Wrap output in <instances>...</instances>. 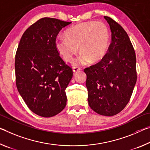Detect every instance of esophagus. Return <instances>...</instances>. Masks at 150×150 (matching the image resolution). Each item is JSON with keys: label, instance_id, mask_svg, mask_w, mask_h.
I'll use <instances>...</instances> for the list:
<instances>
[{"label": "esophagus", "instance_id": "esophagus-1", "mask_svg": "<svg viewBox=\"0 0 150 150\" xmlns=\"http://www.w3.org/2000/svg\"><path fill=\"white\" fill-rule=\"evenodd\" d=\"M80 71V68L77 67H73V73H77V71Z\"/></svg>", "mask_w": 150, "mask_h": 150}]
</instances>
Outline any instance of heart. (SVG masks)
Listing matches in <instances>:
<instances>
[{
	"label": "heart",
	"mask_w": 150,
	"mask_h": 150,
	"mask_svg": "<svg viewBox=\"0 0 150 150\" xmlns=\"http://www.w3.org/2000/svg\"><path fill=\"white\" fill-rule=\"evenodd\" d=\"M65 37L55 40L56 50L63 59L71 62L79 49L80 54L74 62L76 65L100 61L105 55L110 41L108 28L96 21L78 23L66 30Z\"/></svg>",
	"instance_id": "heart-1"
}]
</instances>
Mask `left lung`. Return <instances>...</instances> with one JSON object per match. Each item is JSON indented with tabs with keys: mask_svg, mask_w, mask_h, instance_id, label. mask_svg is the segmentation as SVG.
Instances as JSON below:
<instances>
[{
	"mask_svg": "<svg viewBox=\"0 0 150 150\" xmlns=\"http://www.w3.org/2000/svg\"><path fill=\"white\" fill-rule=\"evenodd\" d=\"M111 42L101 61L85 68L88 103L99 115L113 116L129 102L137 81L136 57L127 33L109 16Z\"/></svg>",
	"mask_w": 150,
	"mask_h": 150,
	"instance_id": "8db88e82",
	"label": "left lung"
}]
</instances>
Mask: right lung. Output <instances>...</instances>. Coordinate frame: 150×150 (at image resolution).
Segmentation results:
<instances>
[{
    "instance_id": "right-lung-1",
    "label": "right lung",
    "mask_w": 150,
    "mask_h": 150,
    "mask_svg": "<svg viewBox=\"0 0 150 150\" xmlns=\"http://www.w3.org/2000/svg\"><path fill=\"white\" fill-rule=\"evenodd\" d=\"M71 22L45 17L30 26L21 37L15 55L16 85L28 108L43 117L65 108V89L73 70L57 51L60 30Z\"/></svg>"
}]
</instances>
